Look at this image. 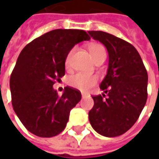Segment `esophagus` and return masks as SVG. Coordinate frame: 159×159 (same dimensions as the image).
I'll list each match as a JSON object with an SVG mask.
<instances>
[{
	"instance_id": "obj_1",
	"label": "esophagus",
	"mask_w": 159,
	"mask_h": 159,
	"mask_svg": "<svg viewBox=\"0 0 159 159\" xmlns=\"http://www.w3.org/2000/svg\"><path fill=\"white\" fill-rule=\"evenodd\" d=\"M81 95H82V97L83 98H84V97H86V96H87V94H85V93H82V94H81Z\"/></svg>"
}]
</instances>
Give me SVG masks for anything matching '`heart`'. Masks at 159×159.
I'll use <instances>...</instances> for the list:
<instances>
[{
	"instance_id": "obj_1",
	"label": "heart",
	"mask_w": 159,
	"mask_h": 159,
	"mask_svg": "<svg viewBox=\"0 0 159 159\" xmlns=\"http://www.w3.org/2000/svg\"><path fill=\"white\" fill-rule=\"evenodd\" d=\"M90 54L92 55V57L94 60H96L97 58L101 57H106V49L103 45L100 43H92L89 47ZM74 52V48L70 50L68 55L65 58V65L68 67L70 62L71 56ZM97 77L93 75H86L82 73H76L69 77L68 79V84L73 89H79L82 92H87L89 89H91L95 84L97 83Z\"/></svg>"
}]
</instances>
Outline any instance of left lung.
<instances>
[{"label":"left lung","mask_w":159,"mask_h":159,"mask_svg":"<svg viewBox=\"0 0 159 159\" xmlns=\"http://www.w3.org/2000/svg\"><path fill=\"white\" fill-rule=\"evenodd\" d=\"M89 34L106 47L109 54L107 74L100 85L104 94L92 96L94 107L89 112V121L101 135L119 136L134 125L146 103L148 73L129 42L102 31Z\"/></svg>","instance_id":"obj_1"}]
</instances>
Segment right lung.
<instances>
[{
	"label": "right lung",
	"instance_id": "add662e5",
	"mask_svg": "<svg viewBox=\"0 0 159 159\" xmlns=\"http://www.w3.org/2000/svg\"><path fill=\"white\" fill-rule=\"evenodd\" d=\"M89 40L83 30L56 29L34 39L19 54L9 80L11 102L16 116L32 134L53 137L64 131L81 93L66 87L58 95L53 85L64 76L70 49Z\"/></svg>",
	"mask_w": 159,
	"mask_h": 159
}]
</instances>
